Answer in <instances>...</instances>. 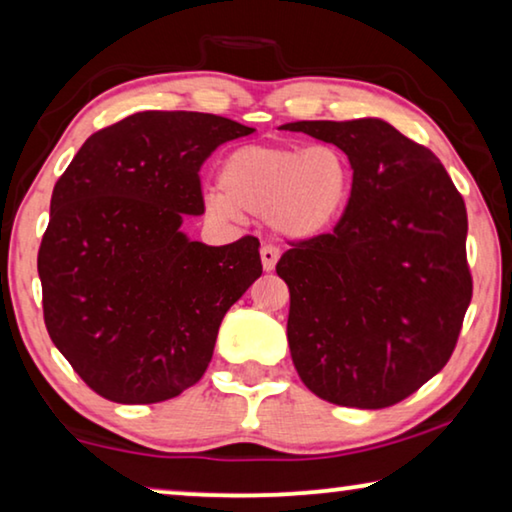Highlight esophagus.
Segmentation results:
<instances>
[{"mask_svg": "<svg viewBox=\"0 0 512 512\" xmlns=\"http://www.w3.org/2000/svg\"><path fill=\"white\" fill-rule=\"evenodd\" d=\"M279 261V249L272 247V244H265L261 249V263H263V270L265 272H272L274 265Z\"/></svg>", "mask_w": 512, "mask_h": 512, "instance_id": "obj_1", "label": "esophagus"}]
</instances>
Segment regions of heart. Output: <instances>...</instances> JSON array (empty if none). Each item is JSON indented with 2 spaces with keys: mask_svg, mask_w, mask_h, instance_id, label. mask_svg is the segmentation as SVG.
I'll return each instance as SVG.
<instances>
[{
  "mask_svg": "<svg viewBox=\"0 0 512 512\" xmlns=\"http://www.w3.org/2000/svg\"><path fill=\"white\" fill-rule=\"evenodd\" d=\"M219 191L205 196V212L219 221L240 214L270 219L293 242L323 238L344 217L353 168L335 145L286 147L251 143L233 150L219 168Z\"/></svg>",
  "mask_w": 512,
  "mask_h": 512,
  "instance_id": "obj_1",
  "label": "heart"
}]
</instances>
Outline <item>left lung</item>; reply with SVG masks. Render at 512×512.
Listing matches in <instances>:
<instances>
[{
  "label": "left lung",
  "mask_w": 512,
  "mask_h": 512,
  "mask_svg": "<svg viewBox=\"0 0 512 512\" xmlns=\"http://www.w3.org/2000/svg\"><path fill=\"white\" fill-rule=\"evenodd\" d=\"M284 129L337 145L353 168L335 231L277 263L293 365L325 402L385 409L455 351L473 293L464 201L434 152L379 117Z\"/></svg>",
  "instance_id": "left-lung-1"
}]
</instances>
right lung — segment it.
<instances>
[{
  "label": "right lung",
  "mask_w": 512,
  "mask_h": 512,
  "mask_svg": "<svg viewBox=\"0 0 512 512\" xmlns=\"http://www.w3.org/2000/svg\"><path fill=\"white\" fill-rule=\"evenodd\" d=\"M254 131L147 110L92 133L59 177L39 249L43 318L59 353L117 404L166 402L201 381L226 311L261 277L256 238L207 247L203 161Z\"/></svg>",
  "instance_id": "add662e5"
}]
</instances>
